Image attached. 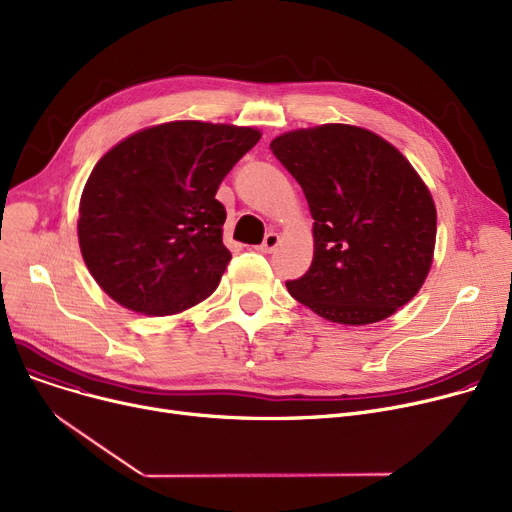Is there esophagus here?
Listing matches in <instances>:
<instances>
[{
  "mask_svg": "<svg viewBox=\"0 0 512 512\" xmlns=\"http://www.w3.org/2000/svg\"><path fill=\"white\" fill-rule=\"evenodd\" d=\"M278 245H280V234L278 232H267L263 242L259 245V251L261 253H272Z\"/></svg>",
  "mask_w": 512,
  "mask_h": 512,
  "instance_id": "obj_1",
  "label": "esophagus"
}]
</instances>
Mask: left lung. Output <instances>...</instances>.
<instances>
[{"instance_id":"obj_1","label":"left lung","mask_w":512,"mask_h":512,"mask_svg":"<svg viewBox=\"0 0 512 512\" xmlns=\"http://www.w3.org/2000/svg\"><path fill=\"white\" fill-rule=\"evenodd\" d=\"M270 149L297 178L313 215V261L286 282L319 317L367 326L421 290L434 261L432 193L392 143L353 124L280 134Z\"/></svg>"}]
</instances>
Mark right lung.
Wrapping results in <instances>:
<instances>
[{"label": "right lung", "mask_w": 512, "mask_h": 512, "mask_svg": "<svg viewBox=\"0 0 512 512\" xmlns=\"http://www.w3.org/2000/svg\"><path fill=\"white\" fill-rule=\"evenodd\" d=\"M261 139L251 126L176 120L107 151L78 205V245L107 297L149 317L211 297L232 255L215 193Z\"/></svg>", "instance_id": "right-lung-1"}]
</instances>
